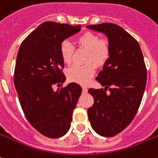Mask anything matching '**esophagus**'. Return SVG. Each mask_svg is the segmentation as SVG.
I'll return each instance as SVG.
<instances>
[{
  "label": "esophagus",
  "mask_w": 158,
  "mask_h": 158,
  "mask_svg": "<svg viewBox=\"0 0 158 158\" xmlns=\"http://www.w3.org/2000/svg\"><path fill=\"white\" fill-rule=\"evenodd\" d=\"M88 92V88H87V87H85V86H83V93H87Z\"/></svg>",
  "instance_id": "esophagus-1"
}]
</instances>
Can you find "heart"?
Masks as SVG:
<instances>
[{
    "label": "heart",
    "mask_w": 158,
    "mask_h": 158,
    "mask_svg": "<svg viewBox=\"0 0 158 158\" xmlns=\"http://www.w3.org/2000/svg\"><path fill=\"white\" fill-rule=\"evenodd\" d=\"M79 47L88 50L86 62H93L95 66H101L106 63L110 54V46L108 40L100 39L97 34L87 31L76 38ZM75 47L68 40H63L60 44V55L66 65L72 61ZM92 63L84 66H74L67 70V78L70 81L85 84L95 73V66Z\"/></svg>",
    "instance_id": "obj_1"
}]
</instances>
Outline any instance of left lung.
Segmentation results:
<instances>
[{
    "mask_svg": "<svg viewBox=\"0 0 158 158\" xmlns=\"http://www.w3.org/2000/svg\"><path fill=\"white\" fill-rule=\"evenodd\" d=\"M87 27L106 35L110 54L96 78L105 88H90L94 98L88 110L92 129L100 135L112 137L132 121L141 103L147 70L139 43L123 28L105 23ZM110 94H106L107 88Z\"/></svg>",
    "mask_w": 158,
    "mask_h": 158,
    "instance_id": "obj_1",
    "label": "left lung"
}]
</instances>
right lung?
<instances>
[{"instance_id":"1","label":"right lung","mask_w":158,"mask_h":158,"mask_svg":"<svg viewBox=\"0 0 158 158\" xmlns=\"http://www.w3.org/2000/svg\"><path fill=\"white\" fill-rule=\"evenodd\" d=\"M81 26L45 22L24 40L17 55L15 86L26 118L33 127L48 138H59L70 127L73 111L81 87L66 80L60 44L79 32Z\"/></svg>"}]
</instances>
